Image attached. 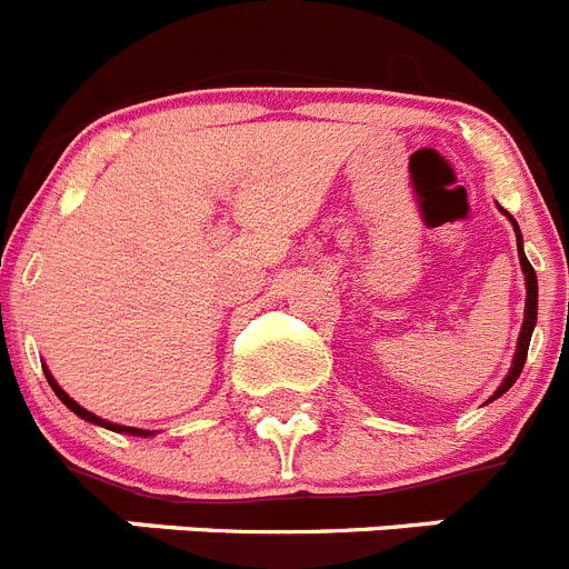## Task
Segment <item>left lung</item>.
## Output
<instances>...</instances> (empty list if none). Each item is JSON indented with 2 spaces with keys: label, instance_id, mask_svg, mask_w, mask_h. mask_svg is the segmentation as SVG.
Segmentation results:
<instances>
[{
  "label": "left lung",
  "instance_id": "obj_1",
  "mask_svg": "<svg viewBox=\"0 0 569 569\" xmlns=\"http://www.w3.org/2000/svg\"><path fill=\"white\" fill-rule=\"evenodd\" d=\"M505 212V209H501ZM510 218V223H513L516 229V243H519V263H521V272H525V283H527V300H525V322H521V331H519V346H516V355H513V366H510L508 377H505V382L499 386V391L493 393L496 397H501V393L508 391L510 386H513L516 380H519L521 368H525V360H527V348H530V337H533V329H536V315H539V283H536V272L533 266H530V260L525 258V252H521V232H519V223L513 221V214L505 212Z\"/></svg>",
  "mask_w": 569,
  "mask_h": 569
}]
</instances>
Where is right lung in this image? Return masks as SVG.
<instances>
[{
  "label": "right lung",
  "instance_id": "add662e5",
  "mask_svg": "<svg viewBox=\"0 0 569 569\" xmlns=\"http://www.w3.org/2000/svg\"><path fill=\"white\" fill-rule=\"evenodd\" d=\"M44 377H48V382H50V388H53V391H56V397H59L61 402H64V406L70 408V411H73V413H79L81 419H87V422L101 425V428H110V431H116V433H132V437H152L150 431H141V428H130V425H116V422H107V419L96 417V413H90V411H87V408H81L79 402H76L73 397H68V393L61 391V388H59V382L53 380V373H50L48 368H44Z\"/></svg>",
  "mask_w": 569,
  "mask_h": 569
}]
</instances>
